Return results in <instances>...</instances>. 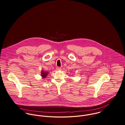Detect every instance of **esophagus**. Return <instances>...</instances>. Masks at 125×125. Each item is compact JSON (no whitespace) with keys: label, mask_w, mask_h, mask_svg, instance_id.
Segmentation results:
<instances>
[{"label":"esophagus","mask_w":125,"mask_h":125,"mask_svg":"<svg viewBox=\"0 0 125 125\" xmlns=\"http://www.w3.org/2000/svg\"><path fill=\"white\" fill-rule=\"evenodd\" d=\"M56 70H58V71L61 70V68H60V67H57L56 68Z\"/></svg>","instance_id":"obj_1"}]
</instances>
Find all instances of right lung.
<instances>
[{
  "mask_svg": "<svg viewBox=\"0 0 125 125\" xmlns=\"http://www.w3.org/2000/svg\"><path fill=\"white\" fill-rule=\"evenodd\" d=\"M48 73L47 72H43V71H42V73H41V76H42L43 78H45V77H46L47 75L48 74Z\"/></svg>",
  "mask_w": 125,
  "mask_h": 125,
  "instance_id": "1",
  "label": "right lung"
}]
</instances>
